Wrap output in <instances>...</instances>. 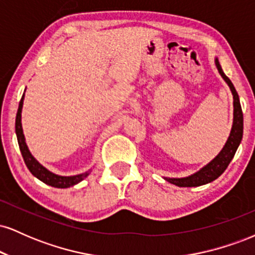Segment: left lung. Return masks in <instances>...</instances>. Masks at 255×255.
<instances>
[{
  "mask_svg": "<svg viewBox=\"0 0 255 255\" xmlns=\"http://www.w3.org/2000/svg\"><path fill=\"white\" fill-rule=\"evenodd\" d=\"M216 68L218 69V73L223 80L227 83L228 86L231 91L233 95V126H231V130L229 136H228L227 142L223 146L221 152L216 156L210 163L204 165L200 170H198L194 174L189 175L186 177H163L169 183L175 184L177 187H199L203 184L210 183L218 178L228 168L229 163L231 162L234 156H235L236 150L241 144L242 135H244V115H242L241 104H240V98L238 92H236L235 87L230 79L224 74L223 69H222L221 62H219L218 57H215Z\"/></svg>",
  "mask_w": 255,
  "mask_h": 255,
  "instance_id": "1",
  "label": "left lung"
}]
</instances>
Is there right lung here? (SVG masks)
Segmentation results:
<instances>
[{"instance_id":"right-lung-1","label":"right lung","mask_w":255,"mask_h":255,"mask_svg":"<svg viewBox=\"0 0 255 255\" xmlns=\"http://www.w3.org/2000/svg\"><path fill=\"white\" fill-rule=\"evenodd\" d=\"M24 98L25 93L22 95L21 101L19 103V109L16 113V119H15V133L17 137V144H19L20 151H21L22 158L25 160V164L28 168V170L31 171V174L34 177H37L38 180H40L42 182L49 186L55 187V188H68V187L74 186L79 182L86 178L90 175V172L92 171V169L83 172V174L73 175V176H62V175H57L55 172H52L46 169L45 166L40 164L39 162L32 156V153L28 150V146L26 144L24 130H22V125H21V111H22V105H24Z\"/></svg>"}]
</instances>
